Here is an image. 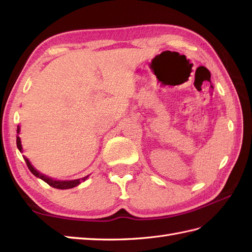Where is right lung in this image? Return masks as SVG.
Segmentation results:
<instances>
[{
  "label": "right lung",
  "instance_id": "obj_1",
  "mask_svg": "<svg viewBox=\"0 0 252 252\" xmlns=\"http://www.w3.org/2000/svg\"><path fill=\"white\" fill-rule=\"evenodd\" d=\"M19 131H20V127L18 126V127H17V133H18V134H19ZM16 143H17V147H18L19 151H20V152L23 151V146H21L20 137H19L18 135H17V140H16ZM24 159H25V161H26L27 165H28V168H29V170L31 171L32 174L35 175L36 178L43 180V181L45 182V183H47V184H49V185L52 186V187H54V189H72V187H76L77 185H79L80 183H81V182H84L85 180H87V179L89 178V175H87V176H84V178H82V179L71 180V181H58V180H53V179L49 178V176H46V175H44V174L40 173L39 171L35 170L33 167H32V164L30 163L28 158L24 157Z\"/></svg>",
  "mask_w": 252,
  "mask_h": 252
}]
</instances>
